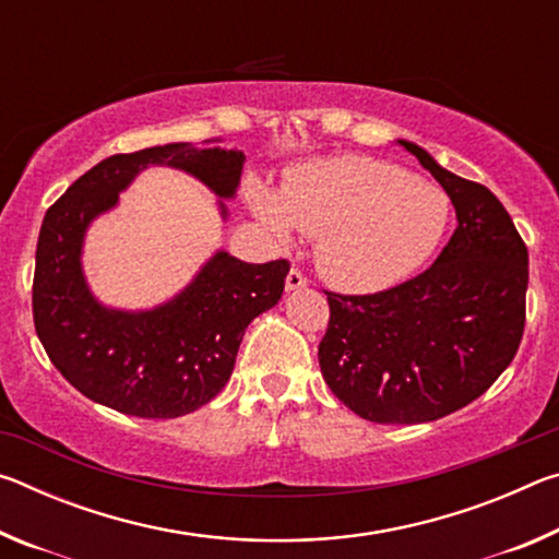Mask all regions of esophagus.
<instances>
[{
    "label": "esophagus",
    "instance_id": "1",
    "mask_svg": "<svg viewBox=\"0 0 559 559\" xmlns=\"http://www.w3.org/2000/svg\"><path fill=\"white\" fill-rule=\"evenodd\" d=\"M306 286H308V278L302 276V271L300 269H290L288 276H286V288L288 290H300V288H306Z\"/></svg>",
    "mask_w": 559,
    "mask_h": 559
}]
</instances>
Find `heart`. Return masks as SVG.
I'll return each mask as SVG.
<instances>
[{
    "instance_id": "1",
    "label": "heart",
    "mask_w": 559,
    "mask_h": 559,
    "mask_svg": "<svg viewBox=\"0 0 559 559\" xmlns=\"http://www.w3.org/2000/svg\"><path fill=\"white\" fill-rule=\"evenodd\" d=\"M251 206L278 236H316L320 271L345 290H382L427 261L447 234L443 189L404 167L340 155L298 167L281 197L253 189Z\"/></svg>"
}]
</instances>
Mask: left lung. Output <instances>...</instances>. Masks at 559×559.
<instances>
[{"label":"left lung","mask_w":559,"mask_h":559,"mask_svg":"<svg viewBox=\"0 0 559 559\" xmlns=\"http://www.w3.org/2000/svg\"><path fill=\"white\" fill-rule=\"evenodd\" d=\"M400 143L447 189L459 226L431 266L367 296L325 290L320 372L374 424H421L478 400L513 362L525 330L527 246L488 187Z\"/></svg>","instance_id":"8db88e82"}]
</instances>
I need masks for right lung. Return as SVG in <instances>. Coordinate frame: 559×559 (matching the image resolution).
Wrapping results in <instances>:
<instances>
[{
    "instance_id": "obj_1",
    "label": "right lung",
    "mask_w": 559,
    "mask_h": 559,
    "mask_svg": "<svg viewBox=\"0 0 559 559\" xmlns=\"http://www.w3.org/2000/svg\"><path fill=\"white\" fill-rule=\"evenodd\" d=\"M147 165L179 167L214 194L234 197L243 153L173 143L112 155L91 167L44 216L32 310L46 355L81 394L130 416L173 419L224 390L243 330L276 306L290 263H246L216 251L165 306L145 313L103 308L83 281V234Z\"/></svg>"
}]
</instances>
